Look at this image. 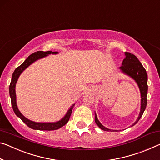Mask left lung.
<instances>
[{
    "label": "left lung",
    "mask_w": 160,
    "mask_h": 160,
    "mask_svg": "<svg viewBox=\"0 0 160 160\" xmlns=\"http://www.w3.org/2000/svg\"><path fill=\"white\" fill-rule=\"evenodd\" d=\"M125 58L122 61V65L119 68L122 72L124 74L130 76L133 80H135V82L138 84V87L140 90L141 94V108L140 112H139V116L137 119L136 122L132 125L134 126L135 124L138 123V122L142 116L144 111L145 110L147 106V95H148V74H147L146 70L142 65V63L139 62L135 55L132 54L130 52H125ZM95 121L97 125L100 128L101 130L104 131H118V130H111L110 129L106 128L98 120V117L95 112Z\"/></svg>",
    "instance_id": "obj_1"
}]
</instances>
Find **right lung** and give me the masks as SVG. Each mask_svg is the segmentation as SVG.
I'll return each instance as SVG.
<instances>
[{"mask_svg": "<svg viewBox=\"0 0 160 160\" xmlns=\"http://www.w3.org/2000/svg\"><path fill=\"white\" fill-rule=\"evenodd\" d=\"M58 52H52V51H37L34 53H32L28 57L25 61L22 63V64L20 65V66L18 67L15 71L12 73V79L11 84L9 86V93L10 96H11V104L12 110H13L14 112L16 115L21 119V120L25 122L28 127L29 128L33 129V130H58L60 128H62V126H64L65 124L69 121L70 117L71 115V113H72V110L73 108V106L75 105H72L70 108L69 110L61 120L55 122H35L31 121L27 119L25 117L22 115L21 112H20L18 108L17 103H16V85L19 76L21 75L22 71L26 69V68L29 66L30 65H31L32 62H34L36 60L40 59V58H42L44 57H46L47 55L50 54H58Z\"/></svg>", "mask_w": 160, "mask_h": 160, "instance_id": "add662e5", "label": "right lung"}]
</instances>
